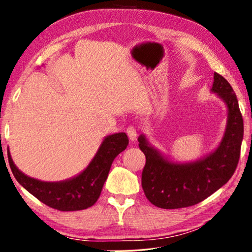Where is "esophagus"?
Returning <instances> with one entry per match:
<instances>
[{
  "instance_id": "esophagus-1",
  "label": "esophagus",
  "mask_w": 252,
  "mask_h": 252,
  "mask_svg": "<svg viewBox=\"0 0 252 252\" xmlns=\"http://www.w3.org/2000/svg\"><path fill=\"white\" fill-rule=\"evenodd\" d=\"M127 135H128V137L131 142H135V140L137 139V130H136V128L133 126H130L127 128Z\"/></svg>"
}]
</instances>
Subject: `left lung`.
<instances>
[{"mask_svg":"<svg viewBox=\"0 0 252 252\" xmlns=\"http://www.w3.org/2000/svg\"><path fill=\"white\" fill-rule=\"evenodd\" d=\"M211 93L221 99L228 110L227 125L218 147L200 159L178 162L153 147L145 135L138 137L146 156L142 186L147 199L162 209L193 206L213 195L235 173L244 138V121L237 96L221 75L214 74Z\"/></svg>","mask_w":252,"mask_h":252,"instance_id":"obj_1","label":"left lung"}]
</instances>
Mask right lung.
Instances as JSON below:
<instances>
[{
	"label": "right lung",
	"instance_id": "1",
	"mask_svg": "<svg viewBox=\"0 0 252 252\" xmlns=\"http://www.w3.org/2000/svg\"><path fill=\"white\" fill-rule=\"evenodd\" d=\"M128 146L125 133L108 135L101 142L92 161L81 174L61 182H42L17 168L7 147V158L15 179L43 204L61 211L86 209L100 196L115 158Z\"/></svg>",
	"mask_w": 252,
	"mask_h": 252
}]
</instances>
